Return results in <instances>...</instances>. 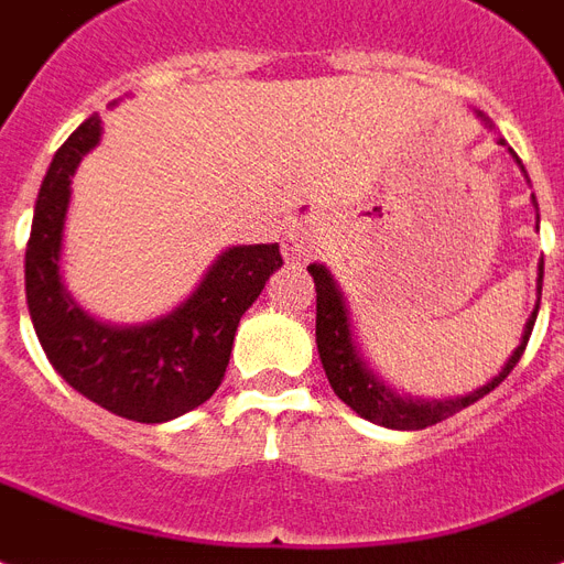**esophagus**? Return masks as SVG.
Instances as JSON below:
<instances>
[{"instance_id":"1","label":"esophagus","mask_w":564,"mask_h":564,"mask_svg":"<svg viewBox=\"0 0 564 564\" xmlns=\"http://www.w3.org/2000/svg\"><path fill=\"white\" fill-rule=\"evenodd\" d=\"M314 223L312 214H294L291 220L285 223V232H282V252H285L288 261H303L305 256L314 252Z\"/></svg>"}]
</instances>
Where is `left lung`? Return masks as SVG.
Returning <instances> with one entry per match:
<instances>
[{
  "label": "left lung",
  "mask_w": 564,
  "mask_h": 564,
  "mask_svg": "<svg viewBox=\"0 0 564 564\" xmlns=\"http://www.w3.org/2000/svg\"><path fill=\"white\" fill-rule=\"evenodd\" d=\"M308 273H312L314 291H317V352H321L323 370L329 377L332 391L341 397L352 412H359L361 417H368V421L379 423V426H388V430H426L432 423L447 421V417H453L462 409H468L470 403H477L479 397H486L488 391H495L512 373L514 365L521 361L527 341H530L532 335V326H535V317H539V303H535L530 321H527V329H523L521 344L512 352V359L506 361L503 370L488 386L477 388L474 394L456 397V400H432V403L403 400V397L391 394L386 386H379L377 379L365 370L356 350H352L347 305H344L341 291L335 288L326 268L308 264ZM541 282H544V261L539 264V294Z\"/></svg>",
  "instance_id": "1"
}]
</instances>
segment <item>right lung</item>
I'll list each match as a JSON object with an SVG mask.
<instances>
[{
  "instance_id": "add662e5",
  "label": "right lung",
  "mask_w": 564,
  "mask_h": 564,
  "mask_svg": "<svg viewBox=\"0 0 564 564\" xmlns=\"http://www.w3.org/2000/svg\"><path fill=\"white\" fill-rule=\"evenodd\" d=\"M96 141L99 120L90 117L61 143L46 170L25 247V303L46 359L78 394L126 421H173L220 388L238 323L270 273L282 268V252L279 243L232 247L167 317L129 329L96 323L69 300L58 276L69 176Z\"/></svg>"
}]
</instances>
